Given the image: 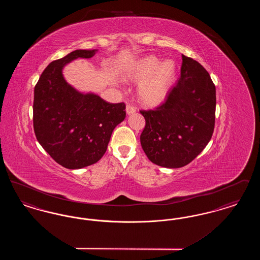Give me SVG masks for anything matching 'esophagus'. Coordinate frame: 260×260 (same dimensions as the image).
<instances>
[{
  "label": "esophagus",
  "mask_w": 260,
  "mask_h": 260,
  "mask_svg": "<svg viewBox=\"0 0 260 260\" xmlns=\"http://www.w3.org/2000/svg\"><path fill=\"white\" fill-rule=\"evenodd\" d=\"M125 110H126V114L129 115V114H133V113H136V108L135 106H133L132 104L128 103V104H126V109Z\"/></svg>",
  "instance_id": "34e87169"
}]
</instances>
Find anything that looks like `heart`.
Listing matches in <instances>:
<instances>
[{
  "label": "heart",
  "instance_id": "heart-1",
  "mask_svg": "<svg viewBox=\"0 0 260 260\" xmlns=\"http://www.w3.org/2000/svg\"><path fill=\"white\" fill-rule=\"evenodd\" d=\"M177 67L172 59L166 61L149 55L134 64L126 72V78L141 82L138 87L140 100L147 105H156L166 98L176 78Z\"/></svg>",
  "mask_w": 260,
  "mask_h": 260
}]
</instances>
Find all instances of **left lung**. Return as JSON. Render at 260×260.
<instances>
[{"mask_svg":"<svg viewBox=\"0 0 260 260\" xmlns=\"http://www.w3.org/2000/svg\"><path fill=\"white\" fill-rule=\"evenodd\" d=\"M165 102L140 110L145 126L140 136L149 160L165 168H181L205 149L215 123V86L209 72L182 54L181 73Z\"/></svg>","mask_w":260,"mask_h":260,"instance_id":"left-lung-1","label":"left lung"}]
</instances>
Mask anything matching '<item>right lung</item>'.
I'll use <instances>...</instances> for the list:
<instances>
[{"label":"right lung","mask_w":260,"mask_h":260,"mask_svg":"<svg viewBox=\"0 0 260 260\" xmlns=\"http://www.w3.org/2000/svg\"><path fill=\"white\" fill-rule=\"evenodd\" d=\"M96 50H77L53 60L34 88L33 125L39 143L50 157L70 170L99 161L117 124L125 118V104L108 103L83 94L66 83L62 68L78 57L90 58Z\"/></svg>","instance_id":"add662e5"}]
</instances>
